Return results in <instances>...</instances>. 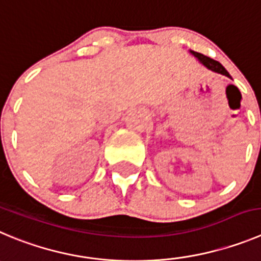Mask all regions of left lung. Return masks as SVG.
<instances>
[{"mask_svg": "<svg viewBox=\"0 0 261 261\" xmlns=\"http://www.w3.org/2000/svg\"><path fill=\"white\" fill-rule=\"evenodd\" d=\"M191 54H192V55H194V57H196L197 59L199 60V63H202V64L207 68V69H210V70H213V72H216V73H219V74L226 75V77L232 79L229 73H228V70H226L225 68H224L223 65H221L219 62H216V60H214V59H211V58L206 57V55H203V54L197 53V51H192L191 50Z\"/></svg>", "mask_w": 261, "mask_h": 261, "instance_id": "obj_1", "label": "left lung"}]
</instances>
